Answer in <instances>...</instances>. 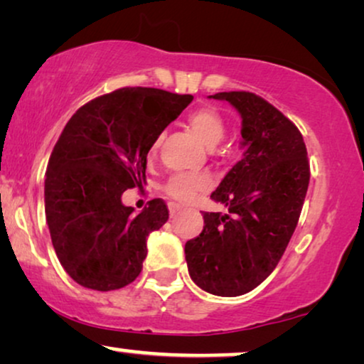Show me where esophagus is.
<instances>
[{"label": "esophagus", "mask_w": 364, "mask_h": 364, "mask_svg": "<svg viewBox=\"0 0 364 364\" xmlns=\"http://www.w3.org/2000/svg\"><path fill=\"white\" fill-rule=\"evenodd\" d=\"M181 210H182V208L178 207L177 203H168V212H171V217H176Z\"/></svg>", "instance_id": "esophagus-1"}]
</instances>
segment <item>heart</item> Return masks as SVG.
<instances>
[{"label":"heart","mask_w":364,"mask_h":364,"mask_svg":"<svg viewBox=\"0 0 364 364\" xmlns=\"http://www.w3.org/2000/svg\"><path fill=\"white\" fill-rule=\"evenodd\" d=\"M187 122L193 132L200 137V141L205 144L208 149H213L217 144L222 142L225 136V119L217 109L213 107H198L187 116ZM164 142V134H159L156 141L152 142L149 154L156 156ZM210 177L203 176V173H188L178 172L166 182V192L171 196L173 200L181 203L192 202L200 192H205L210 187Z\"/></svg>","instance_id":"b5f03b06"}]
</instances>
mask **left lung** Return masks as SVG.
Instances as JSON below:
<instances>
[{"mask_svg": "<svg viewBox=\"0 0 364 364\" xmlns=\"http://www.w3.org/2000/svg\"><path fill=\"white\" fill-rule=\"evenodd\" d=\"M242 116L243 157L212 192L228 213L203 212V230L186 243L197 287L238 296L257 288L280 262L295 232L310 182L301 132L265 99L217 92Z\"/></svg>", "mask_w": 364, "mask_h": 364, "instance_id": "8db88e82", "label": "left lung"}]
</instances>
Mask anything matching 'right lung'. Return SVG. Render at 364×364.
<instances>
[{"label":"right lung","instance_id":"right-lung-1","mask_svg":"<svg viewBox=\"0 0 364 364\" xmlns=\"http://www.w3.org/2000/svg\"><path fill=\"white\" fill-rule=\"evenodd\" d=\"M192 99L122 87L84 104L63 129L48 162L44 208L54 252L81 287L119 290L141 273L149 233L168 210L154 198L134 213L122 193L146 183L149 149Z\"/></svg>","mask_w":364,"mask_h":364}]
</instances>
